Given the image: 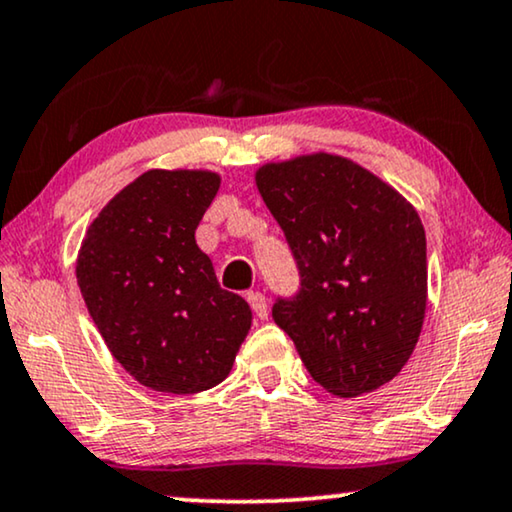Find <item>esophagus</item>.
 Returning <instances> with one entry per match:
<instances>
[{"instance_id": "obj_1", "label": "esophagus", "mask_w": 512, "mask_h": 512, "mask_svg": "<svg viewBox=\"0 0 512 512\" xmlns=\"http://www.w3.org/2000/svg\"><path fill=\"white\" fill-rule=\"evenodd\" d=\"M248 304L252 306V311H255L257 318L267 320L269 318V306H267V297L262 295V292H248Z\"/></svg>"}]
</instances>
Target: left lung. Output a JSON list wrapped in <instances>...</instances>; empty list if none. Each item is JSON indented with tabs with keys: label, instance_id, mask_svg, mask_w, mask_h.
Here are the masks:
<instances>
[{
	"label": "left lung",
	"instance_id": "8db88e82",
	"mask_svg": "<svg viewBox=\"0 0 512 512\" xmlns=\"http://www.w3.org/2000/svg\"><path fill=\"white\" fill-rule=\"evenodd\" d=\"M264 203L295 255L302 288L274 320L325 391L356 398L403 370L426 313V231L405 196L344 156L264 163Z\"/></svg>",
	"mask_w": 512,
	"mask_h": 512
}]
</instances>
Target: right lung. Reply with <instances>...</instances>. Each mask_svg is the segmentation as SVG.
Returning a JSON list of instances; mask_svg holds the SVG:
<instances>
[{
  "instance_id": "1",
  "label": "right lung",
  "mask_w": 512,
  "mask_h": 512,
  "mask_svg": "<svg viewBox=\"0 0 512 512\" xmlns=\"http://www.w3.org/2000/svg\"><path fill=\"white\" fill-rule=\"evenodd\" d=\"M210 170H147L100 210L81 241L77 283L121 367L161 393L227 379L252 323L220 288L196 227L220 189Z\"/></svg>"
}]
</instances>
